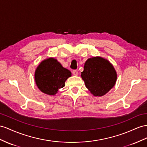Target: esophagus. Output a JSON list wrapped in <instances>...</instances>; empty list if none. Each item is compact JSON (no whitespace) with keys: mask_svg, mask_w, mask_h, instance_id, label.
Wrapping results in <instances>:
<instances>
[{"mask_svg":"<svg viewBox=\"0 0 147 147\" xmlns=\"http://www.w3.org/2000/svg\"><path fill=\"white\" fill-rule=\"evenodd\" d=\"M73 74L74 76H78V71H76V70H73Z\"/></svg>","mask_w":147,"mask_h":147,"instance_id":"34e87169","label":"esophagus"}]
</instances>
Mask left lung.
<instances>
[{
	"label": "left lung",
	"mask_w": 147,
	"mask_h": 147,
	"mask_svg": "<svg viewBox=\"0 0 147 147\" xmlns=\"http://www.w3.org/2000/svg\"><path fill=\"white\" fill-rule=\"evenodd\" d=\"M81 78L94 96L101 97L114 88L117 74L114 66L100 56H94L84 63Z\"/></svg>",
	"instance_id": "obj_1"
}]
</instances>
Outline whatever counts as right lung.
I'll return each mask as SVG.
<instances>
[{"instance_id":"obj_1","label":"right lung","mask_w":147,"mask_h":147,"mask_svg":"<svg viewBox=\"0 0 147 147\" xmlns=\"http://www.w3.org/2000/svg\"><path fill=\"white\" fill-rule=\"evenodd\" d=\"M71 76V71L63 67L54 58L43 60L35 71V81L38 88L50 96L57 94L59 89L65 86L67 79Z\"/></svg>"}]
</instances>
